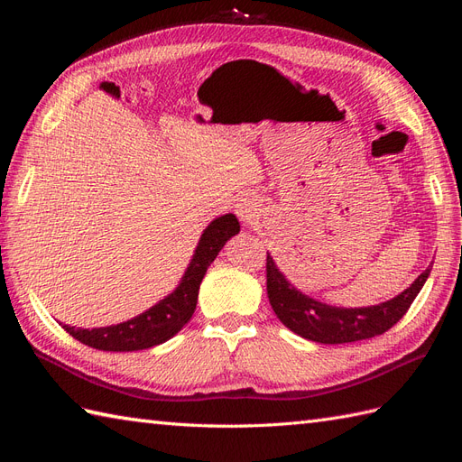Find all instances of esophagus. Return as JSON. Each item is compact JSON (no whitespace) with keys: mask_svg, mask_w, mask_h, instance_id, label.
I'll use <instances>...</instances> for the list:
<instances>
[{"mask_svg":"<svg viewBox=\"0 0 462 462\" xmlns=\"http://www.w3.org/2000/svg\"><path fill=\"white\" fill-rule=\"evenodd\" d=\"M235 214L239 216L245 223L253 221L258 214V206H256L254 199L253 197H241L239 202L235 204Z\"/></svg>","mask_w":462,"mask_h":462,"instance_id":"esophagus-1","label":"esophagus"}]
</instances>
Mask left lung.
Returning <instances> with one entry per match:
<instances>
[{
	"mask_svg": "<svg viewBox=\"0 0 462 462\" xmlns=\"http://www.w3.org/2000/svg\"><path fill=\"white\" fill-rule=\"evenodd\" d=\"M428 275L430 270L422 272L399 297L370 309H335L302 295L279 273L270 254L265 258V285L277 318L300 337L326 345L370 339L393 328L411 309Z\"/></svg>",
	"mask_w": 462,
	"mask_h": 462,
	"instance_id": "obj_1",
	"label": "left lung"
}]
</instances>
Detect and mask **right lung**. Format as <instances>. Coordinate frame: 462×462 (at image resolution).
I'll return each instance as SVG.
<instances>
[{"label": "right lung", "instance_id": "add662e5", "mask_svg": "<svg viewBox=\"0 0 462 462\" xmlns=\"http://www.w3.org/2000/svg\"><path fill=\"white\" fill-rule=\"evenodd\" d=\"M239 231V219L233 214H226L209 223L208 229L200 236L197 253H194L189 270L185 272L183 282H180V285L170 297H165L156 306H152L144 314L109 328L80 329L61 324L63 329L69 335H73L77 341L97 348V351H143V348L165 343L175 333H179L180 328L192 318L206 270L216 260L229 236Z\"/></svg>", "mask_w": 462, "mask_h": 462}]
</instances>
